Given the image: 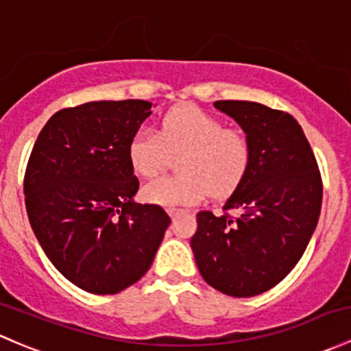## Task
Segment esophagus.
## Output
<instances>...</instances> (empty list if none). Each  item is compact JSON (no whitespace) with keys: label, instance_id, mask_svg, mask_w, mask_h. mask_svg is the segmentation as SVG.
<instances>
[{"label":"esophagus","instance_id":"1","mask_svg":"<svg viewBox=\"0 0 351 351\" xmlns=\"http://www.w3.org/2000/svg\"><path fill=\"white\" fill-rule=\"evenodd\" d=\"M168 213H169V217H171V219H176L178 215H182L183 210L182 208H169Z\"/></svg>","mask_w":351,"mask_h":351}]
</instances>
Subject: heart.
Returning <instances> with one entry per match:
<instances>
[{
	"label": "heart",
	"mask_w": 351,
	"mask_h": 351,
	"mask_svg": "<svg viewBox=\"0 0 351 351\" xmlns=\"http://www.w3.org/2000/svg\"><path fill=\"white\" fill-rule=\"evenodd\" d=\"M180 176H161L143 186L147 204L165 208L197 205L212 191L230 193L249 171L252 147L245 134L225 129L215 116L195 106H180L165 114L160 129H139L128 145V160L138 175L154 176L178 156Z\"/></svg>",
	"instance_id": "b5f03b06"
}]
</instances>
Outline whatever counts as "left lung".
<instances>
[{
  "mask_svg": "<svg viewBox=\"0 0 351 351\" xmlns=\"http://www.w3.org/2000/svg\"><path fill=\"white\" fill-rule=\"evenodd\" d=\"M252 147L249 171L223 210L197 215L190 245L202 278L234 298L263 294L304 254L318 225L323 185L302 128L291 114L249 101H217Z\"/></svg>",
  "mask_w": 351,
  "mask_h": 351,
  "instance_id": "8db88e82",
  "label": "left lung"
}]
</instances>
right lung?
Returning <instances> with one entry per match:
<instances>
[{"label": "right lung", "instance_id": "obj_1", "mask_svg": "<svg viewBox=\"0 0 351 351\" xmlns=\"http://www.w3.org/2000/svg\"><path fill=\"white\" fill-rule=\"evenodd\" d=\"M147 101H97L62 109L43 126L25 173L36 241L64 278L92 294H116L153 264L171 219L134 202L128 160Z\"/></svg>", "mask_w": 351, "mask_h": 351}]
</instances>
